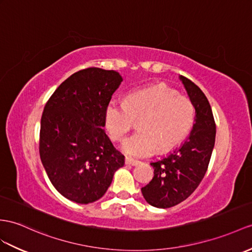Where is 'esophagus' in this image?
Instances as JSON below:
<instances>
[{"label": "esophagus", "mask_w": 252, "mask_h": 252, "mask_svg": "<svg viewBox=\"0 0 252 252\" xmlns=\"http://www.w3.org/2000/svg\"><path fill=\"white\" fill-rule=\"evenodd\" d=\"M125 163L128 165H137L139 163L138 160H134V159H131L129 157H126L125 158Z\"/></svg>", "instance_id": "1"}]
</instances>
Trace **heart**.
<instances>
[{
  "label": "heart",
  "instance_id": "heart-1",
  "mask_svg": "<svg viewBox=\"0 0 252 252\" xmlns=\"http://www.w3.org/2000/svg\"><path fill=\"white\" fill-rule=\"evenodd\" d=\"M195 110L188 97L165 84L134 91L125 103L111 100L106 108L105 126L113 141H121L138 121L139 131L122 144L127 155L142 158L180 145L191 130Z\"/></svg>",
  "mask_w": 252,
  "mask_h": 252
}]
</instances>
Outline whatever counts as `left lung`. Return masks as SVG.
Listing matches in <instances>:
<instances>
[{
	"label": "left lung",
	"mask_w": 252,
	"mask_h": 252,
	"mask_svg": "<svg viewBox=\"0 0 252 252\" xmlns=\"http://www.w3.org/2000/svg\"><path fill=\"white\" fill-rule=\"evenodd\" d=\"M195 109L192 130L180 147L160 160L151 162L154 177L141 188L149 204L168 208L186 200L206 173L215 145L216 124L206 96L191 80L181 76Z\"/></svg>",
	"instance_id": "obj_1"
}]
</instances>
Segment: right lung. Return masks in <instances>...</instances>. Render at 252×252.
I'll return each mask as SVG.
<instances>
[{"instance_id": "1", "label": "right lung", "mask_w": 252, "mask_h": 252, "mask_svg": "<svg viewBox=\"0 0 252 252\" xmlns=\"http://www.w3.org/2000/svg\"><path fill=\"white\" fill-rule=\"evenodd\" d=\"M122 81L114 70H79L61 83L44 108L42 165L54 188L76 203L100 199L124 165V155L103 130L106 108Z\"/></svg>"}]
</instances>
